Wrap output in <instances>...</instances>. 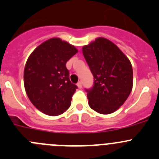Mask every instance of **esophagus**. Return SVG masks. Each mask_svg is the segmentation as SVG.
I'll return each mask as SVG.
<instances>
[{
	"label": "esophagus",
	"instance_id": "34e87169",
	"mask_svg": "<svg viewBox=\"0 0 159 159\" xmlns=\"http://www.w3.org/2000/svg\"><path fill=\"white\" fill-rule=\"evenodd\" d=\"M77 85H78V87L79 88V89H81V88H82V83H81V81H79V82H78Z\"/></svg>",
	"mask_w": 159,
	"mask_h": 159
}]
</instances>
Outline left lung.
I'll return each instance as SVG.
<instances>
[{"instance_id":"obj_1","label":"left lung","mask_w":159,"mask_h":159,"mask_svg":"<svg viewBox=\"0 0 159 159\" xmlns=\"http://www.w3.org/2000/svg\"><path fill=\"white\" fill-rule=\"evenodd\" d=\"M82 52L94 77L92 87L85 89L89 106L101 114L115 112L127 100L133 87L130 61L105 38L83 47Z\"/></svg>"}]
</instances>
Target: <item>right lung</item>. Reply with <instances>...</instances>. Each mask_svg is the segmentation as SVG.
Masks as SVG:
<instances>
[{
	"mask_svg": "<svg viewBox=\"0 0 159 159\" xmlns=\"http://www.w3.org/2000/svg\"><path fill=\"white\" fill-rule=\"evenodd\" d=\"M78 50L58 38L39 46L29 56L24 70V85L29 100L49 116L65 112L78 86L70 82L66 63Z\"/></svg>",
	"mask_w": 159,
	"mask_h": 159,
	"instance_id": "right-lung-1",
	"label": "right lung"
}]
</instances>
